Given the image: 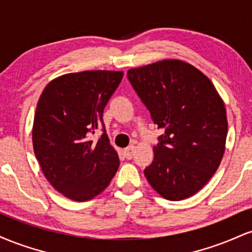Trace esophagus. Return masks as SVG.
<instances>
[{"mask_svg":"<svg viewBox=\"0 0 252 252\" xmlns=\"http://www.w3.org/2000/svg\"><path fill=\"white\" fill-rule=\"evenodd\" d=\"M135 153V146H129L128 148L124 149V155H126V158H128V160H130V158H132V155H134Z\"/></svg>","mask_w":252,"mask_h":252,"instance_id":"esophagus-1","label":"esophagus"}]
</instances>
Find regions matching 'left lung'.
Segmentation results:
<instances>
[{
    "label": "left lung",
    "instance_id": "8db88e82",
    "mask_svg": "<svg viewBox=\"0 0 252 252\" xmlns=\"http://www.w3.org/2000/svg\"><path fill=\"white\" fill-rule=\"evenodd\" d=\"M132 88L163 130L154 160L144 169L150 186L179 201L199 192L220 164L226 110L211 80L181 60H162L128 71Z\"/></svg>",
    "mask_w": 252,
    "mask_h": 252
}]
</instances>
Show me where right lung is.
Masks as SVG:
<instances>
[{"mask_svg":"<svg viewBox=\"0 0 252 252\" xmlns=\"http://www.w3.org/2000/svg\"><path fill=\"white\" fill-rule=\"evenodd\" d=\"M122 78L117 71L63 74L46 86L37 102L32 134L36 160L52 186L72 200L102 193L120 166L103 112ZM100 126L103 134L92 140Z\"/></svg>","mask_w":252,"mask_h":252,"instance_id":"add662e5","label":"right lung"}]
</instances>
